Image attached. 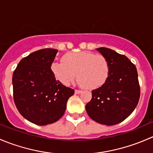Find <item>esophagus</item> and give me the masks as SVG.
I'll list each match as a JSON object with an SVG mask.
<instances>
[{"instance_id":"esophagus-1","label":"esophagus","mask_w":153,"mask_h":153,"mask_svg":"<svg viewBox=\"0 0 153 153\" xmlns=\"http://www.w3.org/2000/svg\"><path fill=\"white\" fill-rule=\"evenodd\" d=\"M81 92H82V91L78 90V89H75V94H80V93H81Z\"/></svg>"}]
</instances>
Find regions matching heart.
<instances>
[{
	"label": "heart",
	"mask_w": 153,
	"mask_h": 153,
	"mask_svg": "<svg viewBox=\"0 0 153 153\" xmlns=\"http://www.w3.org/2000/svg\"><path fill=\"white\" fill-rule=\"evenodd\" d=\"M63 61H55L51 69L57 80L69 85L76 77L84 88L93 89L105 83L109 72V66L105 57L90 52H69Z\"/></svg>",
	"instance_id": "b5f03b06"
}]
</instances>
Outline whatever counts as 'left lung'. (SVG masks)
<instances>
[{
  "label": "left lung",
  "instance_id": "1",
  "mask_svg": "<svg viewBox=\"0 0 153 153\" xmlns=\"http://www.w3.org/2000/svg\"><path fill=\"white\" fill-rule=\"evenodd\" d=\"M96 50L107 60L109 72L105 83L92 91V99L86 105V110L93 121L112 126L124 121L138 104V72L125 55L106 47Z\"/></svg>",
  "mask_w": 153,
  "mask_h": 153
}]
</instances>
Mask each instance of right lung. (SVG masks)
<instances>
[{"mask_svg": "<svg viewBox=\"0 0 153 153\" xmlns=\"http://www.w3.org/2000/svg\"><path fill=\"white\" fill-rule=\"evenodd\" d=\"M58 50L43 49L20 61L12 75L14 101L24 118L44 126L64 115L74 89L57 81L51 69Z\"/></svg>", "mask_w": 153, "mask_h": 153, "instance_id": "right-lung-1", "label": "right lung"}]
</instances>
